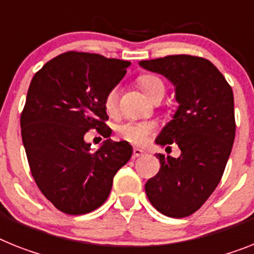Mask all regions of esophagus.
Wrapping results in <instances>:
<instances>
[{"instance_id":"1","label":"esophagus","mask_w":254,"mask_h":254,"mask_svg":"<svg viewBox=\"0 0 254 254\" xmlns=\"http://www.w3.org/2000/svg\"><path fill=\"white\" fill-rule=\"evenodd\" d=\"M143 153H144L143 150H140V148H134V150H133V155H131V157H133V159H137V157L142 156Z\"/></svg>"}]
</instances>
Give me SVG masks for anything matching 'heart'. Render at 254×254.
<instances>
[{"label":"heart","instance_id":"1","mask_svg":"<svg viewBox=\"0 0 254 254\" xmlns=\"http://www.w3.org/2000/svg\"><path fill=\"white\" fill-rule=\"evenodd\" d=\"M138 86L140 90L150 99L155 97H164L165 94V85L157 76L153 74H142L137 80ZM117 101H119V91L117 87H112L104 98V107L108 114H114L117 108ZM155 131V125L152 123H144V121H127L121 124L117 127V133L124 140H127L134 144L147 143L148 138Z\"/></svg>","mask_w":254,"mask_h":254}]
</instances>
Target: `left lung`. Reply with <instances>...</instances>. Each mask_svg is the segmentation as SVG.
Listing matches in <instances>:
<instances>
[{"instance_id": "left-lung-1", "label": "left lung", "mask_w": 254, "mask_h": 254, "mask_svg": "<svg viewBox=\"0 0 254 254\" xmlns=\"http://www.w3.org/2000/svg\"><path fill=\"white\" fill-rule=\"evenodd\" d=\"M148 71L169 78L180 103L156 143L181 156L157 153L159 173L147 181V197L164 216L183 218L205 203L218 186L235 139L234 94L223 74L208 59L168 55L139 62Z\"/></svg>"}]
</instances>
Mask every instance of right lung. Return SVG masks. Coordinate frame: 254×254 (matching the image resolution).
<instances>
[{
  "mask_svg": "<svg viewBox=\"0 0 254 254\" xmlns=\"http://www.w3.org/2000/svg\"><path fill=\"white\" fill-rule=\"evenodd\" d=\"M130 62L67 51L36 72L20 115L32 177L45 197L65 214L93 212L107 200L114 177L131 157L127 142L104 140L95 152L84 135L108 138L104 98Z\"/></svg>",
  "mask_w": 254,
  "mask_h": 254,
  "instance_id": "right-lung-1",
  "label": "right lung"
}]
</instances>
